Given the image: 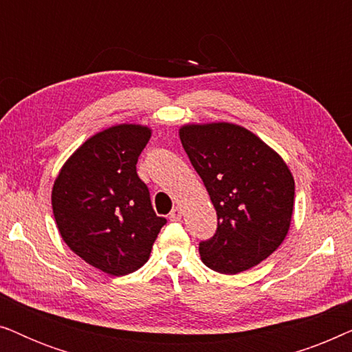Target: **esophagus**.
<instances>
[{
	"instance_id": "obj_1",
	"label": "esophagus",
	"mask_w": 352,
	"mask_h": 352,
	"mask_svg": "<svg viewBox=\"0 0 352 352\" xmlns=\"http://www.w3.org/2000/svg\"><path fill=\"white\" fill-rule=\"evenodd\" d=\"M181 218H182L181 208H179V206H175V208H173L171 213H170V219L171 221H179Z\"/></svg>"
}]
</instances>
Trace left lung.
<instances>
[{
	"label": "left lung",
	"instance_id": "1",
	"mask_svg": "<svg viewBox=\"0 0 352 352\" xmlns=\"http://www.w3.org/2000/svg\"><path fill=\"white\" fill-rule=\"evenodd\" d=\"M179 139L218 214L214 237L200 243L201 261L221 274L258 266L290 230V168L261 138L235 123H186Z\"/></svg>",
	"mask_w": 352,
	"mask_h": 352
}]
</instances>
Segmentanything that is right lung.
<instances>
[{"label":"right lung","instance_id":"right-lung-1","mask_svg":"<svg viewBox=\"0 0 352 352\" xmlns=\"http://www.w3.org/2000/svg\"><path fill=\"white\" fill-rule=\"evenodd\" d=\"M152 136L147 124L120 123L86 139L62 165L51 190L52 213L75 254L109 276L138 271L151 256L165 218L136 173Z\"/></svg>","mask_w":352,"mask_h":352}]
</instances>
